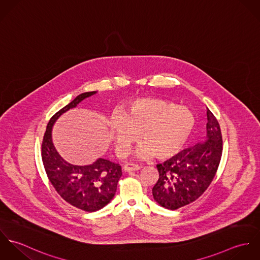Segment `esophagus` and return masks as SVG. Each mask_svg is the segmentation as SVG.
Returning <instances> with one entry per match:
<instances>
[{"label":"esophagus","mask_w":260,"mask_h":260,"mask_svg":"<svg viewBox=\"0 0 260 260\" xmlns=\"http://www.w3.org/2000/svg\"><path fill=\"white\" fill-rule=\"evenodd\" d=\"M140 169V166L138 164H133V163H126L123 166V170L126 172H130V171H137Z\"/></svg>","instance_id":"34e87169"}]
</instances>
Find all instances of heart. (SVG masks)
<instances>
[{"label":"heart","mask_w":260,"mask_h":260,"mask_svg":"<svg viewBox=\"0 0 260 260\" xmlns=\"http://www.w3.org/2000/svg\"><path fill=\"white\" fill-rule=\"evenodd\" d=\"M119 117L110 123L117 150L125 153L139 134L142 143L137 149L138 156L154 154L158 159L176 155L185 144L195 123L189 109L162 99L135 101L120 111Z\"/></svg>","instance_id":"heart-1"}]
</instances>
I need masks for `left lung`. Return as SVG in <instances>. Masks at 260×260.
Masks as SVG:
<instances>
[{
  "mask_svg": "<svg viewBox=\"0 0 260 260\" xmlns=\"http://www.w3.org/2000/svg\"><path fill=\"white\" fill-rule=\"evenodd\" d=\"M207 139L157 164L159 179L152 189L154 200L170 210L198 199L212 182L222 155V135L215 116L207 109Z\"/></svg>",
  "mask_w": 260,
  "mask_h": 260,
  "instance_id": "8db88e82",
  "label": "left lung"
}]
</instances>
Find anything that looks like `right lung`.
I'll list each match as a JSON object with an SVG mask.
<instances>
[{
	"label": "right lung",
	"instance_id": "obj_1",
	"mask_svg": "<svg viewBox=\"0 0 260 260\" xmlns=\"http://www.w3.org/2000/svg\"><path fill=\"white\" fill-rule=\"evenodd\" d=\"M94 94L96 91L82 93L57 112L50 119L42 142V160L51 184L66 202L87 212L97 211L111 201L122 176L121 166L103 158L85 166L68 163L52 142V128L62 114Z\"/></svg>",
	"mask_w": 260,
	"mask_h": 260
}]
</instances>
